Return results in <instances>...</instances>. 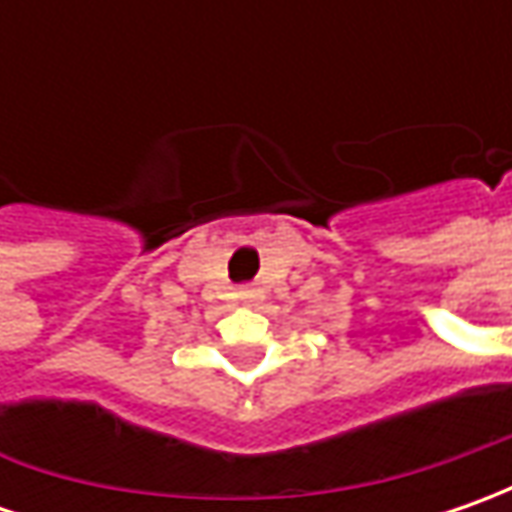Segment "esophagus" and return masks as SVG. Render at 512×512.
<instances>
[{
  "instance_id": "esophagus-1",
  "label": "esophagus",
  "mask_w": 512,
  "mask_h": 512,
  "mask_svg": "<svg viewBox=\"0 0 512 512\" xmlns=\"http://www.w3.org/2000/svg\"><path fill=\"white\" fill-rule=\"evenodd\" d=\"M239 299L247 305H256V302H262V290L259 287H239Z\"/></svg>"
}]
</instances>
